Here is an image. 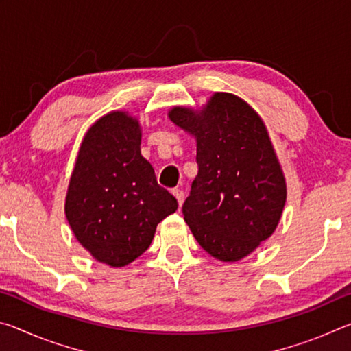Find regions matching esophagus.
Returning a JSON list of instances; mask_svg holds the SVG:
<instances>
[{"label":"esophagus","instance_id":"34e87169","mask_svg":"<svg viewBox=\"0 0 351 351\" xmlns=\"http://www.w3.org/2000/svg\"><path fill=\"white\" fill-rule=\"evenodd\" d=\"M171 193H173V197L178 199V204H180V207L182 206L184 203V192L181 189H173L171 190Z\"/></svg>","mask_w":351,"mask_h":351}]
</instances>
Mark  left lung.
I'll return each instance as SVG.
<instances>
[{
    "label": "left lung",
    "mask_w": 351,
    "mask_h": 351,
    "mask_svg": "<svg viewBox=\"0 0 351 351\" xmlns=\"http://www.w3.org/2000/svg\"><path fill=\"white\" fill-rule=\"evenodd\" d=\"M169 119L197 141L198 175L184 201V219L213 258H245L274 234L287 201L263 119L230 93H215L199 110L173 106Z\"/></svg>",
    "instance_id": "obj_1"
}]
</instances>
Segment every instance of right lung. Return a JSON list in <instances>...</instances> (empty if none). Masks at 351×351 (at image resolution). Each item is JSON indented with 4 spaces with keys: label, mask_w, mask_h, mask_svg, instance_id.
<instances>
[{
    "label": "right lung",
    "mask_w": 351,
    "mask_h": 351,
    "mask_svg": "<svg viewBox=\"0 0 351 351\" xmlns=\"http://www.w3.org/2000/svg\"><path fill=\"white\" fill-rule=\"evenodd\" d=\"M141 139L139 119L128 111L97 119L83 136L64 198L77 241L111 268L144 254L156 226L178 209L141 154Z\"/></svg>",
    "instance_id": "1"
}]
</instances>
